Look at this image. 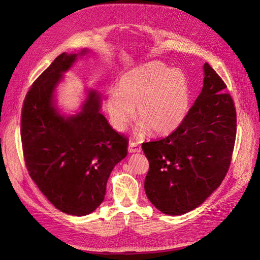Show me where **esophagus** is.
<instances>
[{
  "instance_id": "1",
  "label": "esophagus",
  "mask_w": 260,
  "mask_h": 260,
  "mask_svg": "<svg viewBox=\"0 0 260 260\" xmlns=\"http://www.w3.org/2000/svg\"><path fill=\"white\" fill-rule=\"evenodd\" d=\"M128 152L129 153H139V152H141V147L136 142H129Z\"/></svg>"
}]
</instances>
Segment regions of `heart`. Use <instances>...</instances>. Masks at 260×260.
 Listing matches in <instances>:
<instances>
[{
    "instance_id": "heart-1",
    "label": "heart",
    "mask_w": 260,
    "mask_h": 260,
    "mask_svg": "<svg viewBox=\"0 0 260 260\" xmlns=\"http://www.w3.org/2000/svg\"><path fill=\"white\" fill-rule=\"evenodd\" d=\"M105 101L112 127L123 132L135 117L139 134L151 128L156 135H169L186 120L190 109V86L186 75L161 62H149L121 75Z\"/></svg>"
}]
</instances>
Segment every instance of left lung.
Returning <instances> with one entry per match:
<instances>
[{"label": "left lung", "mask_w": 260, "mask_h": 260, "mask_svg": "<svg viewBox=\"0 0 260 260\" xmlns=\"http://www.w3.org/2000/svg\"><path fill=\"white\" fill-rule=\"evenodd\" d=\"M204 86L186 120L166 138L146 142L149 200L161 213L182 215L199 207L224 180L236 140L237 115L226 84L208 63Z\"/></svg>", "instance_id": "8db88e82"}]
</instances>
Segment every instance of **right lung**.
I'll use <instances>...</instances> for the list:
<instances>
[{
    "label": "right lung",
    "instance_id": "1",
    "mask_svg": "<svg viewBox=\"0 0 260 260\" xmlns=\"http://www.w3.org/2000/svg\"><path fill=\"white\" fill-rule=\"evenodd\" d=\"M63 52L27 92L21 114L25 165L46 198L62 212L83 216L100 207L114 166L127 154V139L112 129L101 112L102 96L85 88L75 114L56 105V88L78 56Z\"/></svg>",
    "mask_w": 260,
    "mask_h": 260
}]
</instances>
